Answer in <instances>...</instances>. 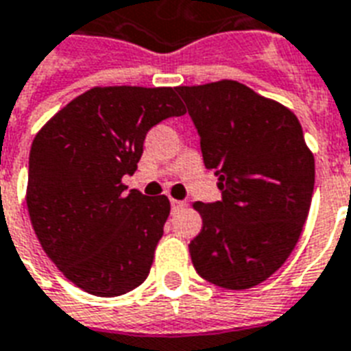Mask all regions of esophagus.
<instances>
[{
  "label": "esophagus",
  "instance_id": "obj_1",
  "mask_svg": "<svg viewBox=\"0 0 351 351\" xmlns=\"http://www.w3.org/2000/svg\"><path fill=\"white\" fill-rule=\"evenodd\" d=\"M184 206H186V202H184V200H175V199L171 200V210H173V211L182 210Z\"/></svg>",
  "mask_w": 351,
  "mask_h": 351
}]
</instances>
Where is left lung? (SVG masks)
<instances>
[{"label": "left lung", "mask_w": 351, "mask_h": 351, "mask_svg": "<svg viewBox=\"0 0 351 351\" xmlns=\"http://www.w3.org/2000/svg\"><path fill=\"white\" fill-rule=\"evenodd\" d=\"M223 199L195 202L202 230L189 243L195 271L219 287L265 282L300 239L315 187V158L300 121L237 80L178 86Z\"/></svg>", "instance_id": "left-lung-1"}]
</instances>
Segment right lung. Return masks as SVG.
I'll list each match as a JSON object with an SVG mask.
<instances>
[{
	"label": "right lung",
	"instance_id": "add662e5",
	"mask_svg": "<svg viewBox=\"0 0 351 351\" xmlns=\"http://www.w3.org/2000/svg\"><path fill=\"white\" fill-rule=\"evenodd\" d=\"M184 114L176 88H92L36 134L29 217L47 258L82 291L112 298L149 276L169 199L127 191L121 178L138 169L147 132Z\"/></svg>",
	"mask_w": 351,
	"mask_h": 351
}]
</instances>
